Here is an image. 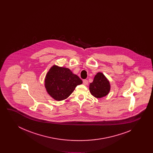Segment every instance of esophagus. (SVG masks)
Instances as JSON below:
<instances>
[{"instance_id": "obj_1", "label": "esophagus", "mask_w": 153, "mask_h": 153, "mask_svg": "<svg viewBox=\"0 0 153 153\" xmlns=\"http://www.w3.org/2000/svg\"><path fill=\"white\" fill-rule=\"evenodd\" d=\"M82 81H83V84H84V85H88V81L87 80H82Z\"/></svg>"}]
</instances>
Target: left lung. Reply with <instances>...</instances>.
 <instances>
[{
    "label": "left lung",
    "instance_id": "1",
    "mask_svg": "<svg viewBox=\"0 0 153 153\" xmlns=\"http://www.w3.org/2000/svg\"><path fill=\"white\" fill-rule=\"evenodd\" d=\"M91 94L96 98H102L109 94L111 85L108 80L101 72L95 75L92 82L89 84Z\"/></svg>",
    "mask_w": 153,
    "mask_h": 153
}]
</instances>
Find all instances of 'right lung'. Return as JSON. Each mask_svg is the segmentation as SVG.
Instances as JSON below:
<instances>
[{
	"mask_svg": "<svg viewBox=\"0 0 153 153\" xmlns=\"http://www.w3.org/2000/svg\"><path fill=\"white\" fill-rule=\"evenodd\" d=\"M82 80L68 68L57 65L51 66L45 79V87L53 99L61 101L72 94Z\"/></svg>",
	"mask_w": 153,
	"mask_h": 153,
	"instance_id": "1",
	"label": "right lung"
}]
</instances>
